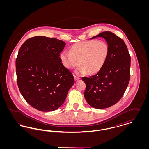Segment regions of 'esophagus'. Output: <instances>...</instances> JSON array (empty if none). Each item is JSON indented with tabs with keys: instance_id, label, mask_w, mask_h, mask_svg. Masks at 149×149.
Instances as JSON below:
<instances>
[{
	"instance_id": "obj_1",
	"label": "esophagus",
	"mask_w": 149,
	"mask_h": 149,
	"mask_svg": "<svg viewBox=\"0 0 149 149\" xmlns=\"http://www.w3.org/2000/svg\"><path fill=\"white\" fill-rule=\"evenodd\" d=\"M74 77L75 80H78L79 79H80V78L78 77L77 76H76V75H74Z\"/></svg>"
}]
</instances>
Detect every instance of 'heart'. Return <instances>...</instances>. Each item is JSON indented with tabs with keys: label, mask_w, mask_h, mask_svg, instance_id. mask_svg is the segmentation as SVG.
Here are the masks:
<instances>
[{
	"label": "heart",
	"mask_w": 149,
	"mask_h": 149,
	"mask_svg": "<svg viewBox=\"0 0 149 149\" xmlns=\"http://www.w3.org/2000/svg\"><path fill=\"white\" fill-rule=\"evenodd\" d=\"M109 52V48L105 41L90 40L74 44L70 48V52L63 51L60 58L67 69H74L79 64L78 74H84L88 72L93 74L103 67Z\"/></svg>",
	"instance_id": "obj_1"
}]
</instances>
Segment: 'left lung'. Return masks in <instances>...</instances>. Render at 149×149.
<instances>
[{
	"mask_svg": "<svg viewBox=\"0 0 149 149\" xmlns=\"http://www.w3.org/2000/svg\"><path fill=\"white\" fill-rule=\"evenodd\" d=\"M103 37L109 52L106 62L95 75L83 77L88 103L97 109L107 108L117 103L123 95L130 78L131 57L125 42L113 33L106 31L93 37Z\"/></svg>",
	"mask_w": 149,
	"mask_h": 149,
	"instance_id": "left-lung-1",
	"label": "left lung"
}]
</instances>
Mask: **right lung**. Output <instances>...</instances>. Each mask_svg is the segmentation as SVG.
Masks as SVG:
<instances>
[{
  "mask_svg": "<svg viewBox=\"0 0 149 149\" xmlns=\"http://www.w3.org/2000/svg\"><path fill=\"white\" fill-rule=\"evenodd\" d=\"M65 45L61 40L38 36L27 40L19 50L17 84L26 102L38 111L58 108L74 84L73 75L60 58Z\"/></svg>",
  "mask_w": 149,
  "mask_h": 149,
  "instance_id": "obj_1",
  "label": "right lung"
}]
</instances>
